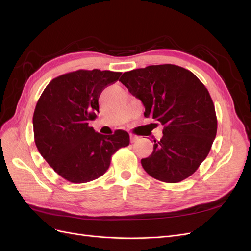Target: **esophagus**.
Returning a JSON list of instances; mask_svg holds the SVG:
<instances>
[{"label": "esophagus", "instance_id": "1", "mask_svg": "<svg viewBox=\"0 0 251 251\" xmlns=\"http://www.w3.org/2000/svg\"><path fill=\"white\" fill-rule=\"evenodd\" d=\"M130 139H131V142L133 143V142H136V141H137L138 139H139V137H138V136H136V135H130Z\"/></svg>", "mask_w": 251, "mask_h": 251}]
</instances>
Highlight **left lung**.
<instances>
[{
  "label": "left lung",
  "mask_w": 251,
  "mask_h": 251,
  "mask_svg": "<svg viewBox=\"0 0 251 251\" xmlns=\"http://www.w3.org/2000/svg\"><path fill=\"white\" fill-rule=\"evenodd\" d=\"M119 81L144 105V117L159 121L162 138L141 159L150 176L177 183L207 157L217 134V116L207 89L184 68L165 64L125 72Z\"/></svg>",
  "instance_id": "8db88e82"
}]
</instances>
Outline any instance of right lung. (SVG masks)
<instances>
[{"instance_id":"1","label":"right lung","mask_w":251,"mask_h":251,"mask_svg":"<svg viewBox=\"0 0 251 251\" xmlns=\"http://www.w3.org/2000/svg\"><path fill=\"white\" fill-rule=\"evenodd\" d=\"M120 75L98 69L60 75L49 82L36 103V148L51 168L72 183H86L102 176L112 155L130 144L126 131L102 135L89 126V121L100 113L98 98L102 90Z\"/></svg>"}]
</instances>
